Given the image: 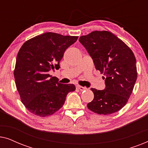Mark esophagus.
Returning <instances> with one entry per match:
<instances>
[{"label": "esophagus", "instance_id": "obj_1", "mask_svg": "<svg viewBox=\"0 0 148 148\" xmlns=\"http://www.w3.org/2000/svg\"><path fill=\"white\" fill-rule=\"evenodd\" d=\"M77 88H78L79 90H81V91H84V90H87L86 87H83V86H77Z\"/></svg>", "mask_w": 148, "mask_h": 148}]
</instances>
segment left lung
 Listing matches in <instances>:
<instances>
[{
	"instance_id": "obj_1",
	"label": "left lung",
	"mask_w": 148,
	"mask_h": 148,
	"mask_svg": "<svg viewBox=\"0 0 148 148\" xmlns=\"http://www.w3.org/2000/svg\"><path fill=\"white\" fill-rule=\"evenodd\" d=\"M79 41L92 58L96 70L104 74L106 88H91L94 94L87 106L98 114L120 110L128 102L137 77L136 59L130 48L108 31H94Z\"/></svg>"
}]
</instances>
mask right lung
<instances>
[{
	"label": "right lung",
	"mask_w": 148,
	"mask_h": 148,
	"mask_svg": "<svg viewBox=\"0 0 148 148\" xmlns=\"http://www.w3.org/2000/svg\"><path fill=\"white\" fill-rule=\"evenodd\" d=\"M78 36L47 32L28 40L20 48L13 74L21 102L34 114L45 117L63 106L73 84H62L48 71L58 69L67 48Z\"/></svg>",
	"instance_id": "right-lung-1"
}]
</instances>
